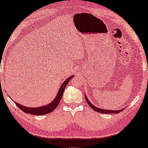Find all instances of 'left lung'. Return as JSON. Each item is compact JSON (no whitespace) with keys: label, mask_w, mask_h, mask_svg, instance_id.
Wrapping results in <instances>:
<instances>
[{"label":"left lung","mask_w":148,"mask_h":148,"mask_svg":"<svg viewBox=\"0 0 148 148\" xmlns=\"http://www.w3.org/2000/svg\"><path fill=\"white\" fill-rule=\"evenodd\" d=\"M85 99L86 100V102L88 103V105L90 106L91 108H92L94 111H97V112L98 113H119L120 112H121V111L125 110V108H123L121 110H105V109H101V108H98L96 107L94 105H92V103L90 102V101L88 98H87V96H86V94H85Z\"/></svg>","instance_id":"8db88e82"}]
</instances>
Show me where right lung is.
Masks as SVG:
<instances>
[{"label":"right lung","mask_w":148,"mask_h":148,"mask_svg":"<svg viewBox=\"0 0 148 148\" xmlns=\"http://www.w3.org/2000/svg\"><path fill=\"white\" fill-rule=\"evenodd\" d=\"M73 77V75H72L68 77V78L65 80L64 83L62 84L61 86L60 87L59 90H58L56 96L54 100H53L50 103L47 104V105L40 106V107L37 108H29L21 105V104L17 103L16 101H14V102H15L17 106H18L21 110H22L23 112L25 113H29V114L35 115H43L48 114V113H51L52 111L53 110H54V109L57 107L58 104H59L63 94H64V91L65 90V87L67 85V84H68L71 79H72Z\"/></svg>","instance_id":"obj_1"}]
</instances>
